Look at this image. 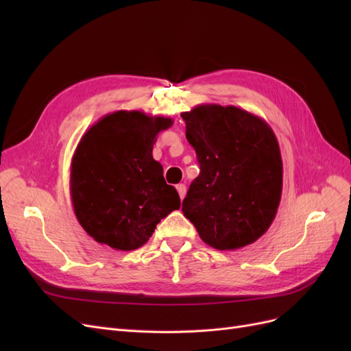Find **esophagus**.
<instances>
[{"label":"esophagus","instance_id":"34e87169","mask_svg":"<svg viewBox=\"0 0 351 351\" xmlns=\"http://www.w3.org/2000/svg\"><path fill=\"white\" fill-rule=\"evenodd\" d=\"M176 187H177V192H178V196H180V199H183V197L186 196V186H184V184H182V183H180V184H177Z\"/></svg>","mask_w":351,"mask_h":351}]
</instances>
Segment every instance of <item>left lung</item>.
<instances>
[{
	"instance_id": "obj_1",
	"label": "left lung",
	"mask_w": 351,
	"mask_h": 351,
	"mask_svg": "<svg viewBox=\"0 0 351 351\" xmlns=\"http://www.w3.org/2000/svg\"><path fill=\"white\" fill-rule=\"evenodd\" d=\"M200 173L183 200L199 237L218 250L256 241L277 215L282 192L280 145L261 117L232 105L182 112Z\"/></svg>"
}]
</instances>
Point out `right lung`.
Masks as SVG:
<instances>
[{
    "label": "right lung",
    "instance_id": "1",
    "mask_svg": "<svg viewBox=\"0 0 351 351\" xmlns=\"http://www.w3.org/2000/svg\"><path fill=\"white\" fill-rule=\"evenodd\" d=\"M173 120L142 111L104 115L82 136L70 169V196L83 230L114 250H134L180 208L152 156L156 136Z\"/></svg>",
    "mask_w": 351,
    "mask_h": 351
}]
</instances>
